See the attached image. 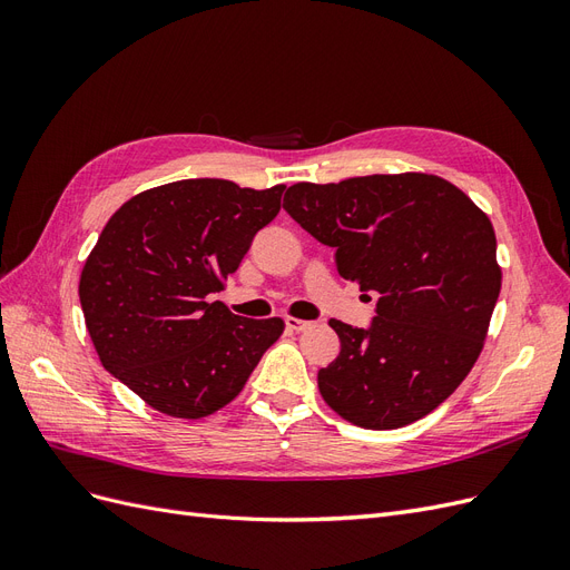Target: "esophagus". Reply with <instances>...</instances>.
<instances>
[{"label": "esophagus", "instance_id": "obj_1", "mask_svg": "<svg viewBox=\"0 0 570 570\" xmlns=\"http://www.w3.org/2000/svg\"><path fill=\"white\" fill-rule=\"evenodd\" d=\"M285 325H287V331L302 333V331H306V327H312V321H302V318H292V316H287V318H285Z\"/></svg>", "mask_w": 570, "mask_h": 570}]
</instances>
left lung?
I'll return each mask as SVG.
<instances>
[{"label": "left lung", "instance_id": "left-lung-1", "mask_svg": "<svg viewBox=\"0 0 570 570\" xmlns=\"http://www.w3.org/2000/svg\"><path fill=\"white\" fill-rule=\"evenodd\" d=\"M283 209L335 249L344 281L375 292L366 327L331 318L340 354L318 390L342 419L392 430L428 416L482 350L502 287L490 218L438 176L292 185Z\"/></svg>", "mask_w": 570, "mask_h": 570}]
</instances>
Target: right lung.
I'll list each match as a JSON object with an SVG mask.
<instances>
[{"label": "right lung", "instance_id": "obj_1", "mask_svg": "<svg viewBox=\"0 0 570 570\" xmlns=\"http://www.w3.org/2000/svg\"><path fill=\"white\" fill-rule=\"evenodd\" d=\"M285 185L178 180L109 218L80 275L85 325L105 366L161 413L202 419L245 387L281 318H243L209 295L281 212Z\"/></svg>", "mask_w": 570, "mask_h": 570}]
</instances>
